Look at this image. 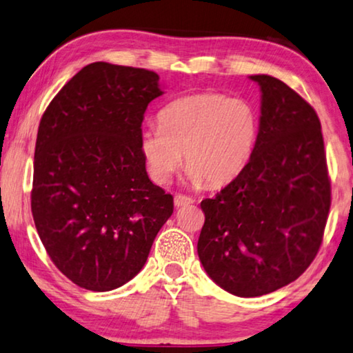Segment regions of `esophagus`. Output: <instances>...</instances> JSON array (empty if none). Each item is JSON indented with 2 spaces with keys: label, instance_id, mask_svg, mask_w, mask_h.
<instances>
[{
  "label": "esophagus",
  "instance_id": "34e87169",
  "mask_svg": "<svg viewBox=\"0 0 353 353\" xmlns=\"http://www.w3.org/2000/svg\"><path fill=\"white\" fill-rule=\"evenodd\" d=\"M193 201H194L193 198H190V196H185V194H176V196H174V204H176V208L188 206V204H192Z\"/></svg>",
  "mask_w": 353,
  "mask_h": 353
}]
</instances>
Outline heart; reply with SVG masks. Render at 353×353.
<instances>
[{
  "label": "heart",
  "instance_id": "b5f03b06",
  "mask_svg": "<svg viewBox=\"0 0 353 353\" xmlns=\"http://www.w3.org/2000/svg\"><path fill=\"white\" fill-rule=\"evenodd\" d=\"M259 120L250 103L223 93L179 98L160 112V125L141 131L139 149L157 183L171 181L185 155L193 185H225L238 177L254 152Z\"/></svg>",
  "mask_w": 353,
  "mask_h": 353
}]
</instances>
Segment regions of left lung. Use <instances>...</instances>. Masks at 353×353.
Wrapping results in <instances>:
<instances>
[{
    "mask_svg": "<svg viewBox=\"0 0 353 353\" xmlns=\"http://www.w3.org/2000/svg\"><path fill=\"white\" fill-rule=\"evenodd\" d=\"M261 90L260 128L241 174L201 201L198 256L212 281L243 298L288 285L323 241L331 185L320 120L287 83L250 76Z\"/></svg>",
    "mask_w": 353,
    "mask_h": 353,
    "instance_id": "1",
    "label": "left lung"
}]
</instances>
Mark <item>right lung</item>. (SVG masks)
<instances>
[{
	"mask_svg": "<svg viewBox=\"0 0 353 353\" xmlns=\"http://www.w3.org/2000/svg\"><path fill=\"white\" fill-rule=\"evenodd\" d=\"M159 79L92 63L41 119L31 212L50 260L85 290H114L138 274L174 209L139 149L145 109L163 94Z\"/></svg>",
	"mask_w": 353,
	"mask_h": 353,
	"instance_id": "add662e5",
	"label": "right lung"
}]
</instances>
